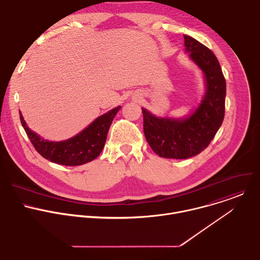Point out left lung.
I'll use <instances>...</instances> for the list:
<instances>
[{"label": "left lung", "instance_id": "1", "mask_svg": "<svg viewBox=\"0 0 260 260\" xmlns=\"http://www.w3.org/2000/svg\"><path fill=\"white\" fill-rule=\"evenodd\" d=\"M185 52L202 71L205 93L200 104L183 117L156 116L142 108L144 134L160 157L186 159L208 147L224 118L226 83L215 54L190 36L184 35Z\"/></svg>", "mask_w": 260, "mask_h": 260}]
</instances>
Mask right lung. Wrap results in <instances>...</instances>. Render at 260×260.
Returning <instances> with one entry per match:
<instances>
[{"label": "right lung", "instance_id": "add662e5", "mask_svg": "<svg viewBox=\"0 0 260 260\" xmlns=\"http://www.w3.org/2000/svg\"><path fill=\"white\" fill-rule=\"evenodd\" d=\"M120 108L121 106H118L108 111L79 134L63 141L45 140L27 126L20 111L19 117L35 149L44 158L58 165L75 167L92 161L101 154L110 125Z\"/></svg>", "mask_w": 260, "mask_h": 260}]
</instances>
